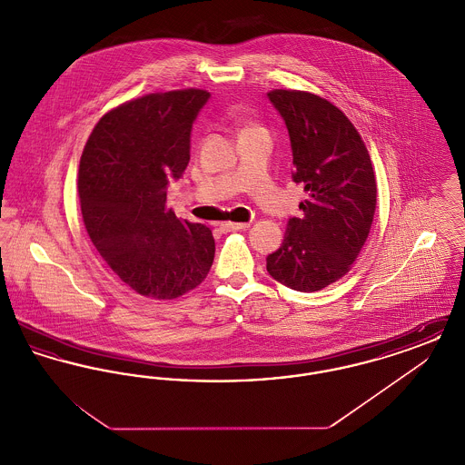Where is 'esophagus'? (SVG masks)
<instances>
[{
  "instance_id": "34e87169",
  "label": "esophagus",
  "mask_w": 465,
  "mask_h": 465,
  "mask_svg": "<svg viewBox=\"0 0 465 465\" xmlns=\"http://www.w3.org/2000/svg\"><path fill=\"white\" fill-rule=\"evenodd\" d=\"M223 232H232V230H247L249 228V223H232L226 222L220 224Z\"/></svg>"
}]
</instances>
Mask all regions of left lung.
I'll return each instance as SVG.
<instances>
[{
  "label": "left lung",
  "mask_w": 465,
  "mask_h": 465,
  "mask_svg": "<svg viewBox=\"0 0 465 465\" xmlns=\"http://www.w3.org/2000/svg\"><path fill=\"white\" fill-rule=\"evenodd\" d=\"M292 152V181L305 186L303 218H289L282 245L266 256L281 284L312 292L341 279L368 239L376 207L370 153L343 111L300 90H272Z\"/></svg>",
  "instance_id": "1"
}]
</instances>
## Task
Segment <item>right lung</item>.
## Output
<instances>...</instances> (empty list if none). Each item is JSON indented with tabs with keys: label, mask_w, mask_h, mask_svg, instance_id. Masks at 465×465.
<instances>
[{
	"label": "right lung",
	"mask_w": 465,
	"mask_h": 465,
	"mask_svg": "<svg viewBox=\"0 0 465 465\" xmlns=\"http://www.w3.org/2000/svg\"><path fill=\"white\" fill-rule=\"evenodd\" d=\"M205 90L150 94L106 113L94 127L78 171L82 216L111 270L148 298L195 289L214 262L213 232L177 220L167 186L190 162V137Z\"/></svg>",
	"instance_id": "add662e5"
}]
</instances>
